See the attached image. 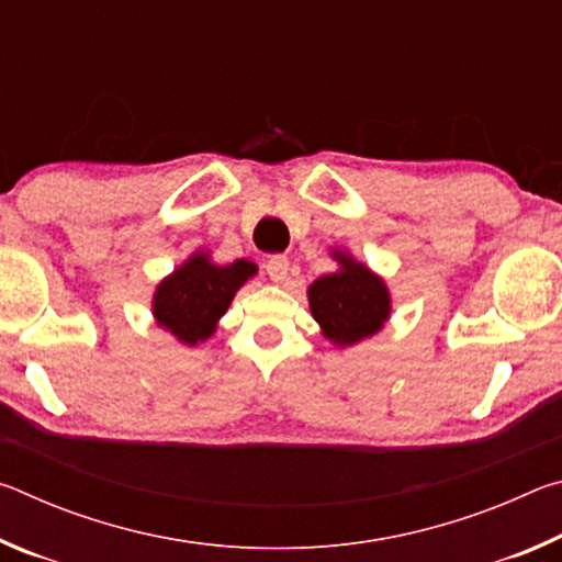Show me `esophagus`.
<instances>
[{
  "instance_id": "34e87169",
  "label": "esophagus",
  "mask_w": 562,
  "mask_h": 562,
  "mask_svg": "<svg viewBox=\"0 0 562 562\" xmlns=\"http://www.w3.org/2000/svg\"><path fill=\"white\" fill-rule=\"evenodd\" d=\"M265 270H268L272 282H284V280H288L290 262H288V258H284V255H272L268 265H265Z\"/></svg>"
}]
</instances>
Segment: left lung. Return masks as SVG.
I'll return each instance as SVG.
<instances>
[{
    "label": "left lung",
    "instance_id": "8db88e82",
    "mask_svg": "<svg viewBox=\"0 0 562 562\" xmlns=\"http://www.w3.org/2000/svg\"><path fill=\"white\" fill-rule=\"evenodd\" d=\"M339 270L307 288L310 312L331 345L345 349L382 331L392 317V294L382 274L355 260L349 250H331Z\"/></svg>",
    "mask_w": 562,
    "mask_h": 562
}]
</instances>
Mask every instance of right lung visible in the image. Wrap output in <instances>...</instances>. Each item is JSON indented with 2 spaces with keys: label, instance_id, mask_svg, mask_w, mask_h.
Wrapping results in <instances>:
<instances>
[{
  "label": "right lung",
  "instance_id": "1",
  "mask_svg": "<svg viewBox=\"0 0 562 562\" xmlns=\"http://www.w3.org/2000/svg\"><path fill=\"white\" fill-rule=\"evenodd\" d=\"M255 274L258 265L250 260L215 265L211 252L195 250L158 282L150 302L156 325L170 331L180 345H201L213 337L237 290Z\"/></svg>",
  "mask_w": 562,
  "mask_h": 562
}]
</instances>
